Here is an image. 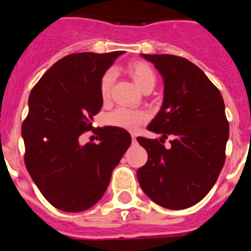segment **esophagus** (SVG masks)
<instances>
[{"mask_svg":"<svg viewBox=\"0 0 251 251\" xmlns=\"http://www.w3.org/2000/svg\"><path fill=\"white\" fill-rule=\"evenodd\" d=\"M132 144H137V137L134 134H132Z\"/></svg>","mask_w":251,"mask_h":251,"instance_id":"esophagus-1","label":"esophagus"}]
</instances>
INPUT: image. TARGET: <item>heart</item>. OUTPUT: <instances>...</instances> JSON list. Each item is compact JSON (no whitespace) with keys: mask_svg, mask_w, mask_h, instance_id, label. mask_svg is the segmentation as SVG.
Returning a JSON list of instances; mask_svg holds the SVG:
<instances>
[{"mask_svg":"<svg viewBox=\"0 0 251 251\" xmlns=\"http://www.w3.org/2000/svg\"><path fill=\"white\" fill-rule=\"evenodd\" d=\"M127 71L134 82L142 91L149 87H153L157 76H155L154 71L152 70L151 66L143 61H133L129 62L127 66ZM114 80H116V73L113 70L106 71L100 79L99 89L100 97L102 101H107L111 96V89L113 86ZM148 120V114L144 111H138V109H131L127 107H119L114 109L112 113L107 116V123L112 126L128 129V131H134L139 127L142 124Z\"/></svg>","mask_w":251,"mask_h":251,"instance_id":"b5f03b06","label":"heart"}]
</instances>
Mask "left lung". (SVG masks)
Here are the masks:
<instances>
[{"label": "left lung", "instance_id": "1", "mask_svg": "<svg viewBox=\"0 0 251 251\" xmlns=\"http://www.w3.org/2000/svg\"><path fill=\"white\" fill-rule=\"evenodd\" d=\"M164 81L160 111L148 129L158 139L138 137L148 163L137 171L140 188L163 208L181 210L203 200L226 162L229 123L218 88L185 57L142 54ZM172 137V148L162 145Z\"/></svg>", "mask_w": 251, "mask_h": 251}]
</instances>
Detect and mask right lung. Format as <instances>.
Returning <instances> with one entry per match:
<instances>
[{
	"mask_svg": "<svg viewBox=\"0 0 251 251\" xmlns=\"http://www.w3.org/2000/svg\"><path fill=\"white\" fill-rule=\"evenodd\" d=\"M123 53L62 57L29 94L22 124L25 168L43 197L62 211L80 212L97 204L131 145V135L120 127L96 128L99 143L80 144L102 107L100 79Z\"/></svg>",
	"mask_w": 251,
	"mask_h": 251,
	"instance_id": "1",
	"label": "right lung"
}]
</instances>
